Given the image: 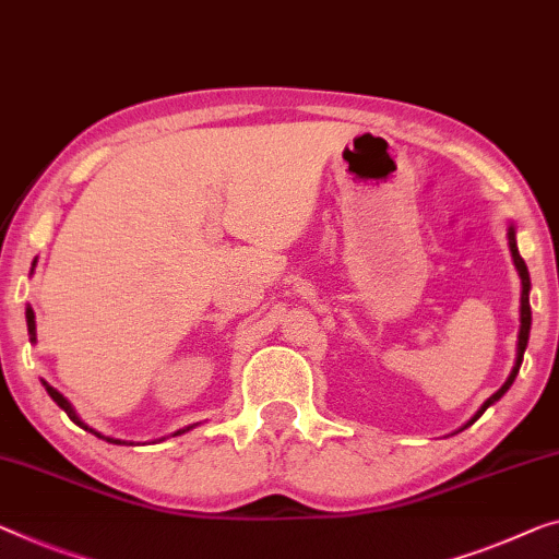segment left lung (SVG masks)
Instances as JSON below:
<instances>
[{"label":"left lung","mask_w":559,"mask_h":559,"mask_svg":"<svg viewBox=\"0 0 559 559\" xmlns=\"http://www.w3.org/2000/svg\"><path fill=\"white\" fill-rule=\"evenodd\" d=\"M507 238H510V251H512V261H514V265H518V271H520V278H522V306H520V338H518V361H514V369H512V373H510V379L504 381V386L497 391V394H492L485 402V406H481V409L477 412V416H474V419L469 421V424H474L479 419L481 414L487 412V406L489 404H495L497 399H502V394L507 389L512 386V381H514V377H518L520 373V366H522V359H524V348H527V338H530V326H532V311H530V271H527V263L522 261V255H520V251H518V240H514V228L510 226V233H507ZM469 424H466V427H469Z\"/></svg>","instance_id":"1"}]
</instances>
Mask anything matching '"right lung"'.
<instances>
[{"label":"right lung","instance_id":"obj_1","mask_svg":"<svg viewBox=\"0 0 559 559\" xmlns=\"http://www.w3.org/2000/svg\"><path fill=\"white\" fill-rule=\"evenodd\" d=\"M27 329H29V341H37V333H35V311H32V308H29V306H27ZM41 384H45V389H47V394L55 399V402H57V406H60V409H64V414H67V416H70V419H72L74 424H78V427H82V429H85V431H93V435H95V437H99V439H107V441H112V444H124V441H120V439H110V437H103V435H97V431H95V429H90L85 421H80V416H78V414H74V409H72V404H70V402H67V399H64V396L60 394V391H57V389H52V386H49V384H47V381H41ZM188 429H190V427H188ZM188 429H180V431H178V435H182V431H188Z\"/></svg>","mask_w":559,"mask_h":559}]
</instances>
